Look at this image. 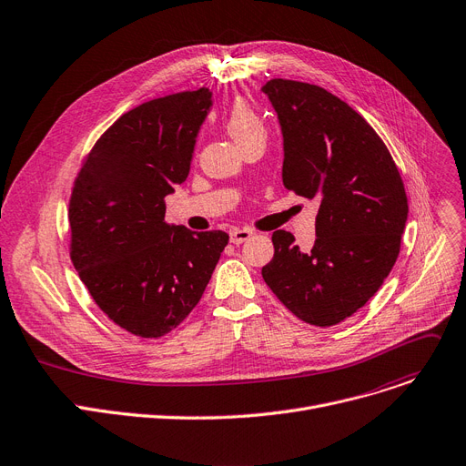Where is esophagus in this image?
<instances>
[{
	"label": "esophagus",
	"mask_w": 466,
	"mask_h": 466,
	"mask_svg": "<svg viewBox=\"0 0 466 466\" xmlns=\"http://www.w3.org/2000/svg\"><path fill=\"white\" fill-rule=\"evenodd\" d=\"M251 236H253V230H249V228H234V230L230 232V241H232L234 245H239V243L249 239Z\"/></svg>",
	"instance_id": "esophagus-1"
}]
</instances>
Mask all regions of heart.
<instances>
[{
    "label": "heart",
    "mask_w": 466,
    "mask_h": 466,
    "mask_svg": "<svg viewBox=\"0 0 466 466\" xmlns=\"http://www.w3.org/2000/svg\"><path fill=\"white\" fill-rule=\"evenodd\" d=\"M225 126L239 147L253 138L266 137L262 117L253 105L243 97H236L230 103L225 116Z\"/></svg>",
    "instance_id": "heart-1"
}]
</instances>
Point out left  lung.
<instances>
[{
	"instance_id": "8db88e82",
	"label": "left lung",
	"mask_w": 466,
	"mask_h": 466,
	"mask_svg": "<svg viewBox=\"0 0 466 466\" xmlns=\"http://www.w3.org/2000/svg\"><path fill=\"white\" fill-rule=\"evenodd\" d=\"M262 91L281 123L285 187L320 202L313 249L275 230L262 277L298 319L335 326L375 296L399 257L405 185L377 131L333 93L285 78Z\"/></svg>"
}]
</instances>
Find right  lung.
Returning <instances> with one entry per match:
<instances>
[{
	"instance_id": "right-lung-1",
	"label": "right lung",
	"mask_w": 466,
	"mask_h": 466,
	"mask_svg": "<svg viewBox=\"0 0 466 466\" xmlns=\"http://www.w3.org/2000/svg\"><path fill=\"white\" fill-rule=\"evenodd\" d=\"M209 106L208 87L138 105L101 135L75 179L71 260L101 311L142 339L187 319L228 243L223 230L165 221V198L189 176Z\"/></svg>"
}]
</instances>
